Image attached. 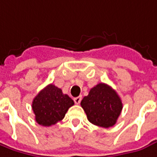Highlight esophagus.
<instances>
[{
	"mask_svg": "<svg viewBox=\"0 0 157 157\" xmlns=\"http://www.w3.org/2000/svg\"><path fill=\"white\" fill-rule=\"evenodd\" d=\"M81 101H82V96H78V97H75V98H74V101L75 104H80V102H81Z\"/></svg>",
	"mask_w": 157,
	"mask_h": 157,
	"instance_id": "esophagus-1",
	"label": "esophagus"
}]
</instances>
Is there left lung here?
Wrapping results in <instances>:
<instances>
[{"instance_id": "8db88e82", "label": "left lung", "mask_w": 157, "mask_h": 157, "mask_svg": "<svg viewBox=\"0 0 157 157\" xmlns=\"http://www.w3.org/2000/svg\"><path fill=\"white\" fill-rule=\"evenodd\" d=\"M81 105L90 123L104 128L114 125L123 108L120 97L105 83H99L91 88Z\"/></svg>"}]
</instances>
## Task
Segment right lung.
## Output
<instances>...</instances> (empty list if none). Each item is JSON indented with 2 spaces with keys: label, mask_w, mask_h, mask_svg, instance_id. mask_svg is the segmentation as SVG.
Masks as SVG:
<instances>
[{
  "label": "right lung",
  "mask_w": 157,
  "mask_h": 157,
  "mask_svg": "<svg viewBox=\"0 0 157 157\" xmlns=\"http://www.w3.org/2000/svg\"><path fill=\"white\" fill-rule=\"evenodd\" d=\"M74 104L73 100L63 94L61 88L49 84L34 98L32 107L37 123L43 126H51L63 119Z\"/></svg>",
  "instance_id": "right-lung-1"
}]
</instances>
